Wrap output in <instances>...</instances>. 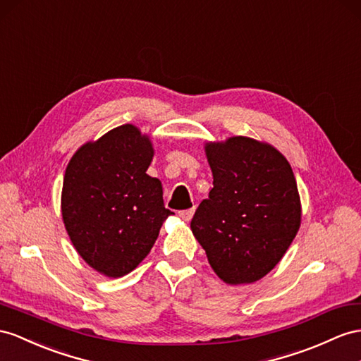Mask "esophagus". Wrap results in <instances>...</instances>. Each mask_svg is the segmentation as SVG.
Returning <instances> with one entry per match:
<instances>
[{
  "label": "esophagus",
  "instance_id": "esophagus-1",
  "mask_svg": "<svg viewBox=\"0 0 361 361\" xmlns=\"http://www.w3.org/2000/svg\"><path fill=\"white\" fill-rule=\"evenodd\" d=\"M193 214H195V209H188V210L178 212V215H180V218H181L183 221H190L192 216H193Z\"/></svg>",
  "mask_w": 361,
  "mask_h": 361
}]
</instances>
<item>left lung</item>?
<instances>
[{"mask_svg": "<svg viewBox=\"0 0 361 361\" xmlns=\"http://www.w3.org/2000/svg\"><path fill=\"white\" fill-rule=\"evenodd\" d=\"M214 188L190 221L193 236L226 283H253L270 273L300 227L294 173L271 145L248 137L206 143Z\"/></svg>", "mask_w": 361, "mask_h": 361, "instance_id": "8db88e82", "label": "left lung"}]
</instances>
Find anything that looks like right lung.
Masks as SVG:
<instances>
[{
  "instance_id": "1",
  "label": "right lung",
  "mask_w": 361,
  "mask_h": 361,
  "mask_svg": "<svg viewBox=\"0 0 361 361\" xmlns=\"http://www.w3.org/2000/svg\"><path fill=\"white\" fill-rule=\"evenodd\" d=\"M152 157L149 137L122 125L80 146L63 175L67 233L82 259L108 277L133 271L173 214L164 207L160 180L146 173Z\"/></svg>"
}]
</instances>
